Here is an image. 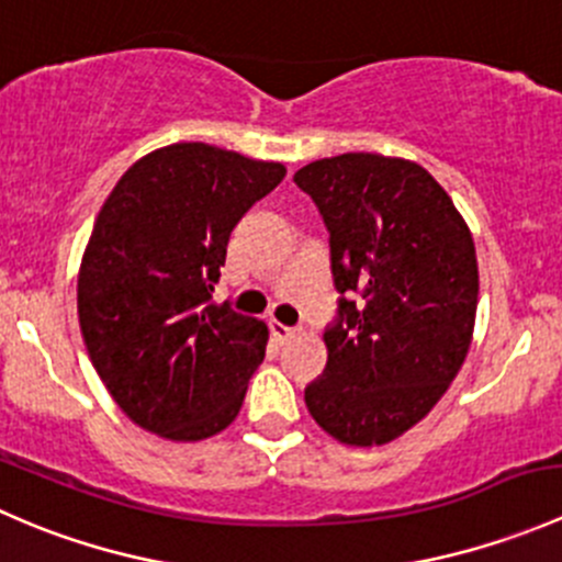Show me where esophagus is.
<instances>
[{
  "mask_svg": "<svg viewBox=\"0 0 562 562\" xmlns=\"http://www.w3.org/2000/svg\"><path fill=\"white\" fill-rule=\"evenodd\" d=\"M269 328H271V334H274L277 342H288V339L296 337V328L285 326V323H280V321H271Z\"/></svg>",
  "mask_w": 562,
  "mask_h": 562,
  "instance_id": "1",
  "label": "esophagus"
}]
</instances>
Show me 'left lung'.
<instances>
[{"label": "left lung", "mask_w": 562, "mask_h": 562, "mask_svg": "<svg viewBox=\"0 0 562 562\" xmlns=\"http://www.w3.org/2000/svg\"><path fill=\"white\" fill-rule=\"evenodd\" d=\"M293 181L321 209L342 293L304 402L339 443H391L462 370L479 307L473 234L432 173L402 157H323Z\"/></svg>", "instance_id": "obj_1"}]
</instances>
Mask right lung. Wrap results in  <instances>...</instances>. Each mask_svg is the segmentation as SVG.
I'll list each match as a JSON object with an SVG mask.
<instances>
[{
    "instance_id": "add662e5",
    "label": "right lung",
    "mask_w": 562,
    "mask_h": 562,
    "mask_svg": "<svg viewBox=\"0 0 562 562\" xmlns=\"http://www.w3.org/2000/svg\"><path fill=\"white\" fill-rule=\"evenodd\" d=\"M282 179V162L192 140L140 157L105 198L78 271V323L138 427L195 443L239 416L269 328L212 293L231 231Z\"/></svg>"
}]
</instances>
